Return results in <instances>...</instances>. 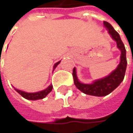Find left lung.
Wrapping results in <instances>:
<instances>
[{"instance_id": "obj_1", "label": "left lung", "mask_w": 133, "mask_h": 133, "mask_svg": "<svg viewBox=\"0 0 133 133\" xmlns=\"http://www.w3.org/2000/svg\"><path fill=\"white\" fill-rule=\"evenodd\" d=\"M104 25L108 28L109 33L110 34L112 38L116 41L117 47L121 51V61L117 68L114 71H112L109 76L99 80H96L92 84H89V85L83 84L78 82L76 76L75 68L73 69V72H72L74 83L77 87V89L85 94L95 95V96H105L112 92L114 89H116L124 79L126 65H127L126 51L123 42L120 38L119 33L113 28V27L109 23L104 21Z\"/></svg>"}]
</instances>
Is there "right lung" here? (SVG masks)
I'll list each match as a JSON object with an SVG mask.
<instances>
[{
  "instance_id": "right-lung-1",
  "label": "right lung",
  "mask_w": 133,
  "mask_h": 133,
  "mask_svg": "<svg viewBox=\"0 0 133 133\" xmlns=\"http://www.w3.org/2000/svg\"><path fill=\"white\" fill-rule=\"evenodd\" d=\"M60 63V62H57L55 65H54V69L56 68V66ZM15 90L19 93L22 97L25 98L26 99H29V100H37V99H42L44 98L48 94L49 92H51L52 90V85H49L45 90H43V91H41V92H35V93H28V92H24L23 91H21V90H18V89H16Z\"/></svg>"
}]
</instances>
